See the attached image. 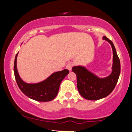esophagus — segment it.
Listing matches in <instances>:
<instances>
[{"label": "esophagus", "mask_w": 132, "mask_h": 132, "mask_svg": "<svg viewBox=\"0 0 132 132\" xmlns=\"http://www.w3.org/2000/svg\"><path fill=\"white\" fill-rule=\"evenodd\" d=\"M72 63H68L66 65V68L68 69L69 71H71V69H72Z\"/></svg>", "instance_id": "1"}]
</instances>
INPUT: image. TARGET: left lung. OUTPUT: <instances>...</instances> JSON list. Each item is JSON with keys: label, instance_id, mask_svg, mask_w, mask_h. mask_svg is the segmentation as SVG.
<instances>
[{"label": "left lung", "instance_id": "8db88e82", "mask_svg": "<svg viewBox=\"0 0 132 132\" xmlns=\"http://www.w3.org/2000/svg\"><path fill=\"white\" fill-rule=\"evenodd\" d=\"M102 40L110 44L113 51L112 72L108 76L99 78L82 66H75L72 72L77 76V87L80 94L84 99L96 101L105 97L113 91L120 74V63L114 45L106 37Z\"/></svg>", "mask_w": 132, "mask_h": 132}]
</instances>
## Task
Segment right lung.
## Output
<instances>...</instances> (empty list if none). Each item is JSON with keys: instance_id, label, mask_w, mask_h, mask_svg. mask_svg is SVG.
<instances>
[{"instance_id": "add662e5", "label": "right lung", "mask_w": 132, "mask_h": 132, "mask_svg": "<svg viewBox=\"0 0 132 132\" xmlns=\"http://www.w3.org/2000/svg\"><path fill=\"white\" fill-rule=\"evenodd\" d=\"M19 53L15 57V78L20 89L30 99L39 102H48L53 100L58 93L60 86L63 79L69 74V70H64L53 72L43 81L37 83H27L23 81L20 76L16 67V58Z\"/></svg>"}]
</instances>
